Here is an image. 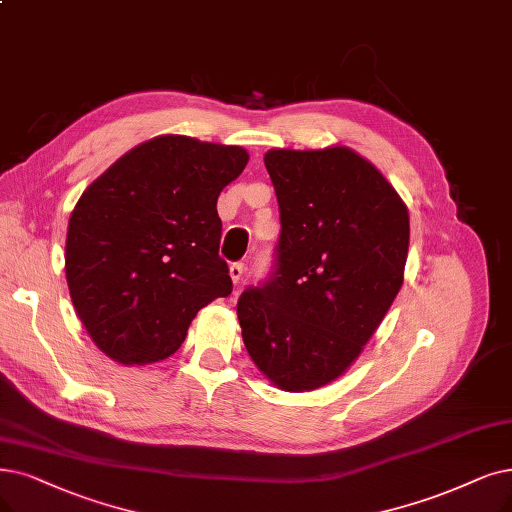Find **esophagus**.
I'll return each mask as SVG.
<instances>
[{"instance_id":"34e87169","label":"esophagus","mask_w":512,"mask_h":512,"mask_svg":"<svg viewBox=\"0 0 512 512\" xmlns=\"http://www.w3.org/2000/svg\"><path fill=\"white\" fill-rule=\"evenodd\" d=\"M243 271H245V267H243L241 262H235V264H231V267H229V275H231V279H233L235 285H239V281H241V277H243Z\"/></svg>"}]
</instances>
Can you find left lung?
<instances>
[{"label": "left lung", "mask_w": 512, "mask_h": 512, "mask_svg": "<svg viewBox=\"0 0 512 512\" xmlns=\"http://www.w3.org/2000/svg\"><path fill=\"white\" fill-rule=\"evenodd\" d=\"M281 214L277 269L237 302L243 344L281 391L338 380L403 285L410 214L374 163L349 147L271 149Z\"/></svg>", "instance_id": "1"}]
</instances>
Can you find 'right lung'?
<instances>
[{
  "label": "right lung",
  "instance_id": "right-lung-1",
  "mask_svg": "<svg viewBox=\"0 0 512 512\" xmlns=\"http://www.w3.org/2000/svg\"><path fill=\"white\" fill-rule=\"evenodd\" d=\"M235 145L163 134L121 155L69 218L65 273L79 321L117 363L174 355L195 315L229 296L220 191L248 166Z\"/></svg>",
  "mask_w": 512,
  "mask_h": 512
}]
</instances>
